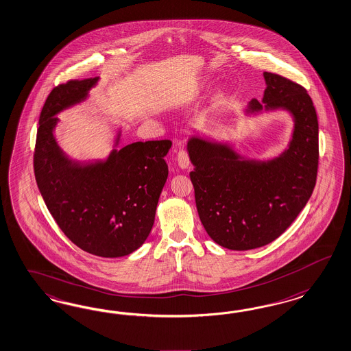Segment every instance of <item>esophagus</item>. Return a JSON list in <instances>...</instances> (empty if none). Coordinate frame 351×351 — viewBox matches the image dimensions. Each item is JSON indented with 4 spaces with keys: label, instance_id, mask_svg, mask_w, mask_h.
Instances as JSON below:
<instances>
[{
    "label": "esophagus",
    "instance_id": "1",
    "mask_svg": "<svg viewBox=\"0 0 351 351\" xmlns=\"http://www.w3.org/2000/svg\"><path fill=\"white\" fill-rule=\"evenodd\" d=\"M177 162H178L180 169H187L190 167L189 154L184 150H180L177 155Z\"/></svg>",
    "mask_w": 351,
    "mask_h": 351
}]
</instances>
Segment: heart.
Returning a JSON list of instances; mask_svg holds the SVG:
<instances>
[{"instance_id":"1","label":"heart","mask_w":351,"mask_h":351,"mask_svg":"<svg viewBox=\"0 0 351 351\" xmlns=\"http://www.w3.org/2000/svg\"><path fill=\"white\" fill-rule=\"evenodd\" d=\"M200 87H197V88L193 90V92H191V95L189 96V97H187V100H192V99H195V97H196V96L200 93Z\"/></svg>"}]
</instances>
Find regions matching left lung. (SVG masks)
Returning <instances> with one entry per match:
<instances>
[{
    "label": "left lung",
    "instance_id": "1",
    "mask_svg": "<svg viewBox=\"0 0 351 351\" xmlns=\"http://www.w3.org/2000/svg\"><path fill=\"white\" fill-rule=\"evenodd\" d=\"M263 100L246 117L285 110L293 121L287 149L276 158L247 159L228 141L191 134L187 152L196 208L211 240L226 249L252 250L287 230L311 199L318 171V119L300 84L265 71Z\"/></svg>",
    "mask_w": 351,
    "mask_h": 351
}]
</instances>
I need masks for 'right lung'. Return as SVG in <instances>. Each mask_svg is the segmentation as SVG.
Returning a JSON list of instances; mask_svg holds the SVG:
<instances>
[{
	"label": "right lung",
	"instance_id": "add662e5",
	"mask_svg": "<svg viewBox=\"0 0 351 351\" xmlns=\"http://www.w3.org/2000/svg\"><path fill=\"white\" fill-rule=\"evenodd\" d=\"M99 80H69L51 90L40 111L34 174L47 209L73 243L92 255L121 258L140 249L150 234L171 142H133L118 149L119 128L105 159L69 156L55 136L56 115L87 100Z\"/></svg>",
	"mask_w": 351,
	"mask_h": 351
}]
</instances>
